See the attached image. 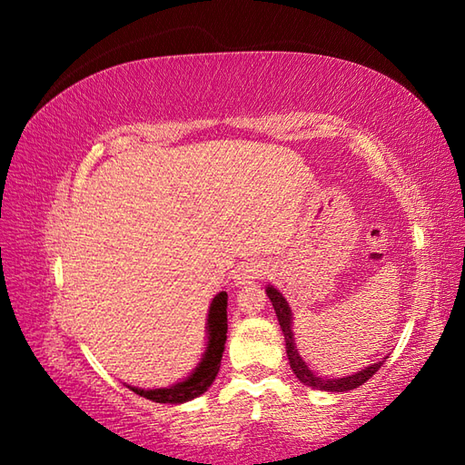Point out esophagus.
I'll return each instance as SVG.
<instances>
[{
  "mask_svg": "<svg viewBox=\"0 0 465 465\" xmlns=\"http://www.w3.org/2000/svg\"><path fill=\"white\" fill-rule=\"evenodd\" d=\"M260 275H263L262 265L245 263V265H240L238 272H235V283L245 285V283H250L252 280H258Z\"/></svg>",
  "mask_w": 465,
  "mask_h": 465,
  "instance_id": "obj_1",
  "label": "esophagus"
}]
</instances>
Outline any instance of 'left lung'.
<instances>
[{
    "label": "left lung",
    "mask_w": 465,
    "mask_h": 465,
    "mask_svg": "<svg viewBox=\"0 0 465 465\" xmlns=\"http://www.w3.org/2000/svg\"><path fill=\"white\" fill-rule=\"evenodd\" d=\"M265 293H268V298H270L273 310H275V315H278L280 328H282L283 338H285V351H288L292 371L295 373V378H298L303 385H308V388L322 390V391H350V390H355V388H360L361 383L368 381L371 375L381 368L383 361L390 358V355H385V358H381L380 361H375V363L368 365V368H363V370L355 371L351 375H343V378H322V375H318L313 370L308 368V363L303 361L298 348H295L293 313H292L288 300H285L283 295L280 293V290H275L273 285H268V288H265Z\"/></svg>",
    "instance_id": "1"
}]
</instances>
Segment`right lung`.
<instances>
[{"mask_svg": "<svg viewBox=\"0 0 465 465\" xmlns=\"http://www.w3.org/2000/svg\"><path fill=\"white\" fill-rule=\"evenodd\" d=\"M207 341L205 351L202 353L200 363L195 370L187 375L185 380L167 385V388H155V390H143L135 388V385H127L137 396L145 400H152L155 403H185L193 398H200L202 393L213 383L217 371L222 365V353L225 350L227 340V293L220 292L210 303V312H207Z\"/></svg>", "mask_w": 465, "mask_h": 465, "instance_id": "obj_1", "label": "right lung"}]
</instances>
